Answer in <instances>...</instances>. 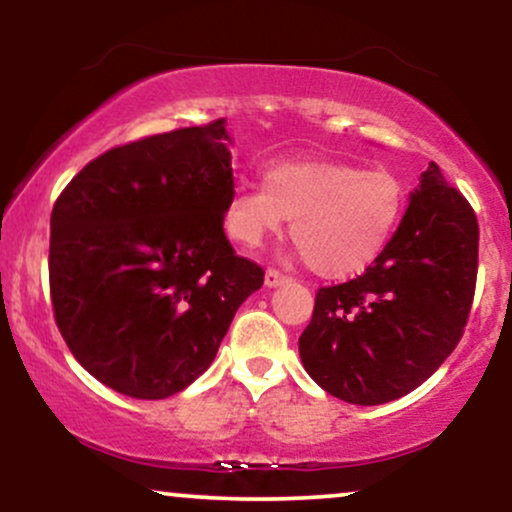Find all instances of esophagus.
<instances>
[{
  "instance_id": "34e87169",
  "label": "esophagus",
  "mask_w": 512,
  "mask_h": 512,
  "mask_svg": "<svg viewBox=\"0 0 512 512\" xmlns=\"http://www.w3.org/2000/svg\"><path fill=\"white\" fill-rule=\"evenodd\" d=\"M286 281H289V276L281 274L279 269H267V274H264V286L267 289H276V286L286 284Z\"/></svg>"
}]
</instances>
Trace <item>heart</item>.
I'll return each instance as SVG.
<instances>
[{
  "mask_svg": "<svg viewBox=\"0 0 512 512\" xmlns=\"http://www.w3.org/2000/svg\"><path fill=\"white\" fill-rule=\"evenodd\" d=\"M407 204L402 178L349 161H284L264 170L262 187H236L223 226L257 248L291 219V238L320 276L361 274L383 255Z\"/></svg>",
  "mask_w": 512,
  "mask_h": 512,
  "instance_id": "obj_1",
  "label": "heart"
}]
</instances>
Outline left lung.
Returning a JSON list of instances; mask_svg holds the SVG:
<instances>
[{"label":"left lung","instance_id":"8db88e82","mask_svg":"<svg viewBox=\"0 0 512 512\" xmlns=\"http://www.w3.org/2000/svg\"><path fill=\"white\" fill-rule=\"evenodd\" d=\"M477 216L428 163L395 236L366 274L320 289L298 339L332 397L375 407L409 395L460 342L477 281Z\"/></svg>","mask_w":512,"mask_h":512}]
</instances>
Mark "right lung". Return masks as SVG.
Segmentation results:
<instances>
[{
    "label": "right lung",
    "instance_id": "add662e5",
    "mask_svg": "<svg viewBox=\"0 0 512 512\" xmlns=\"http://www.w3.org/2000/svg\"><path fill=\"white\" fill-rule=\"evenodd\" d=\"M226 120L117 146L50 216V293L76 361L134 399L185 390L214 361L264 272L223 233L233 192Z\"/></svg>",
    "mask_w": 512,
    "mask_h": 512
}]
</instances>
